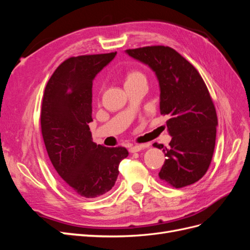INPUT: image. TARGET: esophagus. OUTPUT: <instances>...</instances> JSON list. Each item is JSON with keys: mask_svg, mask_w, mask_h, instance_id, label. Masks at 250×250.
Masks as SVG:
<instances>
[{"mask_svg": "<svg viewBox=\"0 0 250 250\" xmlns=\"http://www.w3.org/2000/svg\"><path fill=\"white\" fill-rule=\"evenodd\" d=\"M149 147V144H140V145H135L129 148V152L134 153V152H139L142 149H145Z\"/></svg>", "mask_w": 250, "mask_h": 250, "instance_id": "esophagus-1", "label": "esophagus"}]
</instances>
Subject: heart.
Wrapping results in <instances>:
<instances>
[{
  "instance_id": "b5f03b06",
  "label": "heart",
  "mask_w": 250,
  "mask_h": 250,
  "mask_svg": "<svg viewBox=\"0 0 250 250\" xmlns=\"http://www.w3.org/2000/svg\"><path fill=\"white\" fill-rule=\"evenodd\" d=\"M140 79H146L145 75H144L143 72L139 70H130L128 71L125 74V78H124V84H130V83H133L135 81H138Z\"/></svg>"
}]
</instances>
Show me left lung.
I'll return each instance as SVG.
<instances>
[{
    "instance_id": "8db88e82",
    "label": "left lung",
    "mask_w": 250,
    "mask_h": 250,
    "mask_svg": "<svg viewBox=\"0 0 250 250\" xmlns=\"http://www.w3.org/2000/svg\"><path fill=\"white\" fill-rule=\"evenodd\" d=\"M126 53L155 72L161 113L170 117L169 147L153 144L167 156L158 176L175 188L195 184L207 173L216 144L218 118L207 84L196 67L170 47L148 46Z\"/></svg>"
}]
</instances>
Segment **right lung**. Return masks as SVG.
<instances>
[{"label": "right lung", "mask_w": 250, "mask_h": 250, "mask_svg": "<svg viewBox=\"0 0 250 250\" xmlns=\"http://www.w3.org/2000/svg\"><path fill=\"white\" fill-rule=\"evenodd\" d=\"M117 52L65 59L52 74L42 97L41 128L53 167L66 186L84 198L110 191L124 147L108 148L92 141L93 79Z\"/></svg>", "instance_id": "obj_1"}]
</instances>
